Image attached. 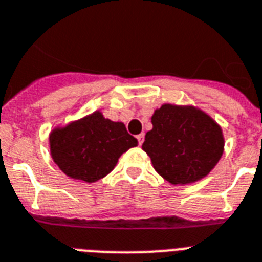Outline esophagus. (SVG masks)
Instances as JSON below:
<instances>
[{
	"label": "esophagus",
	"instance_id": "esophagus-1",
	"mask_svg": "<svg viewBox=\"0 0 262 262\" xmlns=\"http://www.w3.org/2000/svg\"><path fill=\"white\" fill-rule=\"evenodd\" d=\"M137 140H138V144H140V145H142V142H144V135H138Z\"/></svg>",
	"mask_w": 262,
	"mask_h": 262
}]
</instances>
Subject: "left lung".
<instances>
[{"mask_svg": "<svg viewBox=\"0 0 262 262\" xmlns=\"http://www.w3.org/2000/svg\"><path fill=\"white\" fill-rule=\"evenodd\" d=\"M150 120L153 127L142 149L157 173L173 186L199 182L222 157V127L196 106L164 103Z\"/></svg>", "mask_w": 262, "mask_h": 262, "instance_id": "1", "label": "left lung"}]
</instances>
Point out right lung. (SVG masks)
I'll list each match as a JSON object with an SVG mask.
<instances>
[{
  "label": "right lung",
  "instance_id": "1",
  "mask_svg": "<svg viewBox=\"0 0 262 262\" xmlns=\"http://www.w3.org/2000/svg\"><path fill=\"white\" fill-rule=\"evenodd\" d=\"M138 141L122 122L91 113L50 133L51 157L66 175L75 180L95 183L114 169L122 153Z\"/></svg>",
  "mask_w": 262,
  "mask_h": 262
}]
</instances>
